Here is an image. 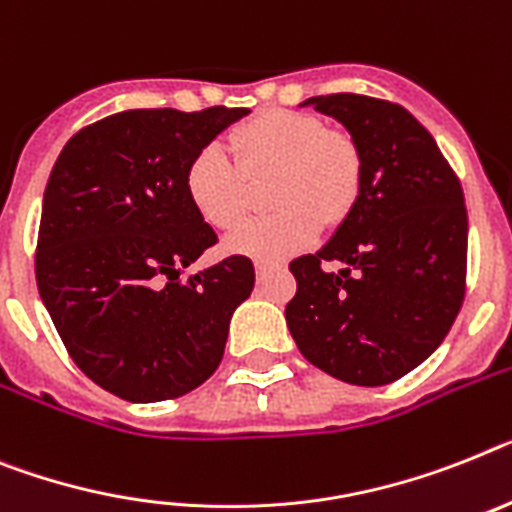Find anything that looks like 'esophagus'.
Here are the masks:
<instances>
[{
    "label": "esophagus",
    "instance_id": "obj_1",
    "mask_svg": "<svg viewBox=\"0 0 512 512\" xmlns=\"http://www.w3.org/2000/svg\"><path fill=\"white\" fill-rule=\"evenodd\" d=\"M270 270H276V265H270V263H263V260H260V263H255V273H257V278H263V276H268Z\"/></svg>",
    "mask_w": 512,
    "mask_h": 512
}]
</instances>
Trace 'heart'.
Here are the masks:
<instances>
[{"mask_svg":"<svg viewBox=\"0 0 512 512\" xmlns=\"http://www.w3.org/2000/svg\"><path fill=\"white\" fill-rule=\"evenodd\" d=\"M231 158L205 145L187 166V197L208 226L229 231L242 223L252 182L268 179L273 216L255 218L226 239L234 255L276 263L309 247L322 226L351 216L364 190L362 148L349 132L328 130L315 114L268 109L231 132Z\"/></svg>","mask_w":512,"mask_h":512,"instance_id":"heart-1","label":"heart"}]
</instances>
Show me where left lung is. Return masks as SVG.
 <instances>
[{
    "mask_svg": "<svg viewBox=\"0 0 512 512\" xmlns=\"http://www.w3.org/2000/svg\"><path fill=\"white\" fill-rule=\"evenodd\" d=\"M302 106L349 130L364 156V190L315 255L289 270L286 325L307 362L351 385L377 388L445 341L466 294L463 190L435 137L398 103L333 93ZM341 262V271H328Z\"/></svg>",
    "mask_w": 512,
    "mask_h": 512,
    "instance_id": "1",
    "label": "left lung"
}]
</instances>
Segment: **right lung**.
Instances as JSON below:
<instances>
[{
  "mask_svg": "<svg viewBox=\"0 0 512 512\" xmlns=\"http://www.w3.org/2000/svg\"><path fill=\"white\" fill-rule=\"evenodd\" d=\"M249 109H130L77 132L41 208L36 281L75 364L132 403L179 398L218 369L252 260L182 276L218 242L187 197V166Z\"/></svg>",
  "mask_w": 512,
  "mask_h": 512,
  "instance_id": "obj_1",
  "label": "right lung"
}]
</instances>
